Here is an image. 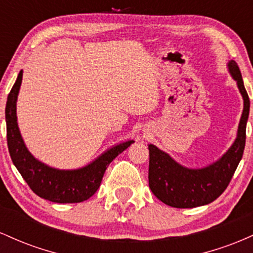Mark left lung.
Instances as JSON below:
<instances>
[{"instance_id": "left-lung-1", "label": "left lung", "mask_w": 253, "mask_h": 253, "mask_svg": "<svg viewBox=\"0 0 253 253\" xmlns=\"http://www.w3.org/2000/svg\"><path fill=\"white\" fill-rule=\"evenodd\" d=\"M228 72L237 82L244 101L237 138L217 161L203 168L183 167L153 144H149V185L157 199L175 208H195L216 200L227 188L244 153L246 124L250 113L249 95L234 60L227 63Z\"/></svg>"}]
</instances>
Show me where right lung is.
<instances>
[{"label":"right lung","instance_id":"1","mask_svg":"<svg viewBox=\"0 0 253 253\" xmlns=\"http://www.w3.org/2000/svg\"><path fill=\"white\" fill-rule=\"evenodd\" d=\"M22 83V70L11 88L5 104L7 141L10 158L30 188L42 199L57 203H78L88 200L100 188L102 177L115 157L134 143L126 140L101 153L96 159L78 169H57L42 163L28 151L16 117V101Z\"/></svg>","mask_w":253,"mask_h":253}]
</instances>
